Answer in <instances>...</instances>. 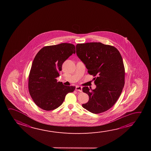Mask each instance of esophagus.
Returning a JSON list of instances; mask_svg holds the SVG:
<instances>
[{"mask_svg": "<svg viewBox=\"0 0 151 151\" xmlns=\"http://www.w3.org/2000/svg\"><path fill=\"white\" fill-rule=\"evenodd\" d=\"M76 91H79V92H82V87L79 86H76Z\"/></svg>", "mask_w": 151, "mask_h": 151, "instance_id": "34e87169", "label": "esophagus"}]
</instances>
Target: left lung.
<instances>
[{
  "label": "left lung",
  "instance_id": "left-lung-1",
  "mask_svg": "<svg viewBox=\"0 0 151 151\" xmlns=\"http://www.w3.org/2000/svg\"><path fill=\"white\" fill-rule=\"evenodd\" d=\"M76 48L77 56L88 73L95 77L96 85L91 91L88 87L83 88L89 98L82 106L94 114L103 113L116 103L124 86L125 72L121 55L116 47L101 42L77 44Z\"/></svg>",
  "mask_w": 151,
  "mask_h": 151
}]
</instances>
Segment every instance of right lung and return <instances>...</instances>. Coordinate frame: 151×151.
<instances>
[{
	"label": "right lung",
	"mask_w": 151,
	"mask_h": 151,
	"mask_svg": "<svg viewBox=\"0 0 151 151\" xmlns=\"http://www.w3.org/2000/svg\"><path fill=\"white\" fill-rule=\"evenodd\" d=\"M74 45L62 43L47 46L38 52L30 70L28 87L35 104L45 111L60 106L66 95L75 89V86L64 85L57 82L62 65L73 53Z\"/></svg>",
	"instance_id": "obj_1"
}]
</instances>
